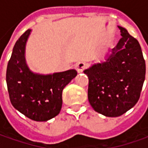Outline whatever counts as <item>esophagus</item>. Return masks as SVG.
<instances>
[{"label":"esophagus","mask_w":148,"mask_h":148,"mask_svg":"<svg viewBox=\"0 0 148 148\" xmlns=\"http://www.w3.org/2000/svg\"><path fill=\"white\" fill-rule=\"evenodd\" d=\"M86 65L87 64H86L85 62H79V63H77V64H75V69H76L78 73H81L85 69Z\"/></svg>","instance_id":"1"}]
</instances>
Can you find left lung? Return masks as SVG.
<instances>
[{
    "label": "left lung",
    "instance_id": "1",
    "mask_svg": "<svg viewBox=\"0 0 148 148\" xmlns=\"http://www.w3.org/2000/svg\"><path fill=\"white\" fill-rule=\"evenodd\" d=\"M121 38L104 60L84 69L88 77V97L95 111L117 117L133 108L140 97L146 64L138 40L118 26Z\"/></svg>",
    "mask_w": 148,
    "mask_h": 148
}]
</instances>
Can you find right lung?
<instances>
[{"instance_id":"add662e5","label":"right lung","mask_w":148,"mask_h":148,"mask_svg":"<svg viewBox=\"0 0 148 148\" xmlns=\"http://www.w3.org/2000/svg\"><path fill=\"white\" fill-rule=\"evenodd\" d=\"M31 29L18 38L6 69L10 102L15 109L35 121H47L58 115L62 106V91L76 77L77 71L42 74L33 72L25 59V48Z\"/></svg>"}]
</instances>
